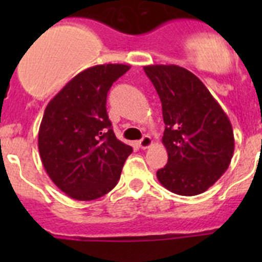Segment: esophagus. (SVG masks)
<instances>
[{
    "mask_svg": "<svg viewBox=\"0 0 262 262\" xmlns=\"http://www.w3.org/2000/svg\"><path fill=\"white\" fill-rule=\"evenodd\" d=\"M138 144L142 149H146V148L150 147V144H152V138H150L149 136H144L143 138L138 142Z\"/></svg>",
    "mask_w": 262,
    "mask_h": 262,
    "instance_id": "34e87169",
    "label": "esophagus"
}]
</instances>
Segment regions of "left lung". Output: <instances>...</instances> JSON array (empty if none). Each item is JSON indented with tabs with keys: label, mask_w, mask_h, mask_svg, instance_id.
<instances>
[{
	"label": "left lung",
	"mask_w": 262,
	"mask_h": 262,
	"mask_svg": "<svg viewBox=\"0 0 262 262\" xmlns=\"http://www.w3.org/2000/svg\"><path fill=\"white\" fill-rule=\"evenodd\" d=\"M166 124L162 143L167 165L157 171L161 185L184 196L207 191L223 175L234 152L232 124L194 73L175 64L146 66Z\"/></svg>",
	"instance_id": "1"
}]
</instances>
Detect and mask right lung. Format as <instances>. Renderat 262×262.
I'll return each mask as SVG.
<instances>
[{
	"mask_svg": "<svg viewBox=\"0 0 262 262\" xmlns=\"http://www.w3.org/2000/svg\"><path fill=\"white\" fill-rule=\"evenodd\" d=\"M129 68L112 63L87 68L47 105L39 153L50 180L72 199L95 200L114 189L133 152L115 137L106 112L110 87Z\"/></svg>",
	"mask_w": 262,
	"mask_h": 262,
	"instance_id": "obj_1",
	"label": "right lung"
}]
</instances>
